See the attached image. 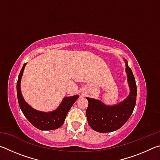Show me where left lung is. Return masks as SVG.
Segmentation results:
<instances>
[{
	"label": "left lung",
	"mask_w": 160,
	"mask_h": 160,
	"mask_svg": "<svg viewBox=\"0 0 160 160\" xmlns=\"http://www.w3.org/2000/svg\"><path fill=\"white\" fill-rule=\"evenodd\" d=\"M126 63V72L131 92L127 98L115 106H106L99 100L87 97L88 107L86 116L88 124L94 131L109 132L122 127L131 116L136 103L137 86L131 69Z\"/></svg>",
	"instance_id": "1"
}]
</instances>
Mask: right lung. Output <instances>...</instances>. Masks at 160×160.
<instances>
[{
	"label": "right lung",
	"mask_w": 160,
	"mask_h": 160,
	"mask_svg": "<svg viewBox=\"0 0 160 160\" xmlns=\"http://www.w3.org/2000/svg\"><path fill=\"white\" fill-rule=\"evenodd\" d=\"M26 64H24L22 68L17 82L18 99L22 112L32 125L41 131H50L60 128L64 123L68 112L79 97L75 95L65 97L58 109L52 112L45 113L32 109L24 100L20 91V80Z\"/></svg>",
	"instance_id": "right-lung-1"
}]
</instances>
